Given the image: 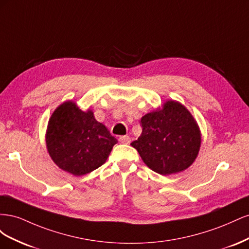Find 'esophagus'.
<instances>
[{
    "label": "esophagus",
    "mask_w": 249,
    "mask_h": 249,
    "mask_svg": "<svg viewBox=\"0 0 249 249\" xmlns=\"http://www.w3.org/2000/svg\"><path fill=\"white\" fill-rule=\"evenodd\" d=\"M118 140H119L120 143H124V144H130V143H131L130 136H126V135H125V136H120Z\"/></svg>",
    "instance_id": "esophagus-1"
}]
</instances>
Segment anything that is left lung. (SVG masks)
<instances>
[{"mask_svg":"<svg viewBox=\"0 0 249 249\" xmlns=\"http://www.w3.org/2000/svg\"><path fill=\"white\" fill-rule=\"evenodd\" d=\"M142 133L131 143L147 167L163 176L188 168L197 157L200 132L191 113L175 101L141 118Z\"/></svg>","mask_w":249,"mask_h":249,"instance_id":"8db88e82","label":"left lung"}]
</instances>
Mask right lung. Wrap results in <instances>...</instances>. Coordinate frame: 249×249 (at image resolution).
Returning a JSON list of instances; mask_svg holds the SVG:
<instances>
[{
    "mask_svg": "<svg viewBox=\"0 0 249 249\" xmlns=\"http://www.w3.org/2000/svg\"><path fill=\"white\" fill-rule=\"evenodd\" d=\"M116 143L92 111H82L72 102L60 105L50 118L48 152L60 168L76 177L102 166Z\"/></svg>",
    "mask_w": 249,
    "mask_h": 249,
    "instance_id": "1",
    "label": "right lung"
}]
</instances>
